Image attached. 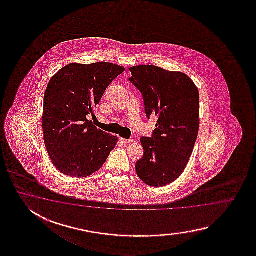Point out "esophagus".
I'll list each match as a JSON object with an SVG mask.
<instances>
[{"label": "esophagus", "mask_w": 256, "mask_h": 256, "mask_svg": "<svg viewBox=\"0 0 256 256\" xmlns=\"http://www.w3.org/2000/svg\"><path fill=\"white\" fill-rule=\"evenodd\" d=\"M120 142H124V144H129L130 142H132V139H129V140H127V139H124V138H120Z\"/></svg>", "instance_id": "1"}]
</instances>
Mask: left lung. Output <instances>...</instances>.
Segmentation results:
<instances>
[{
	"instance_id": "left-lung-1",
	"label": "left lung",
	"mask_w": 256,
	"mask_h": 256,
	"mask_svg": "<svg viewBox=\"0 0 256 256\" xmlns=\"http://www.w3.org/2000/svg\"><path fill=\"white\" fill-rule=\"evenodd\" d=\"M130 82L142 94L147 117H158L152 138L142 137L144 156L136 164L140 180L163 186L185 170L200 129V93L190 76L156 66L129 68Z\"/></svg>"
}]
</instances>
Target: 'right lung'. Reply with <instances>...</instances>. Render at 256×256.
<instances>
[{
    "mask_svg": "<svg viewBox=\"0 0 256 256\" xmlns=\"http://www.w3.org/2000/svg\"><path fill=\"white\" fill-rule=\"evenodd\" d=\"M126 68L109 62L71 63L49 80L44 97V141L62 174L86 178L102 166L118 137L98 129L88 117L105 90Z\"/></svg>",
    "mask_w": 256,
    "mask_h": 256,
    "instance_id": "right-lung-1",
    "label": "right lung"
}]
</instances>
